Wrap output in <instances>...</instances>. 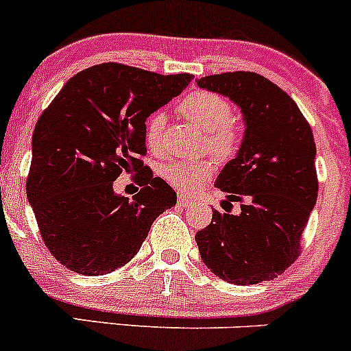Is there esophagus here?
Instances as JSON below:
<instances>
[{
    "mask_svg": "<svg viewBox=\"0 0 351 351\" xmlns=\"http://www.w3.org/2000/svg\"><path fill=\"white\" fill-rule=\"evenodd\" d=\"M193 205V199L186 198V196H179V206H184V208H188V206Z\"/></svg>",
    "mask_w": 351,
    "mask_h": 351,
    "instance_id": "obj_1",
    "label": "esophagus"
}]
</instances>
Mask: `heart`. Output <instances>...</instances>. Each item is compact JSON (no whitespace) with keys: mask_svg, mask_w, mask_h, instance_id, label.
Returning <instances> with one entry per match:
<instances>
[{"mask_svg":"<svg viewBox=\"0 0 351 351\" xmlns=\"http://www.w3.org/2000/svg\"><path fill=\"white\" fill-rule=\"evenodd\" d=\"M179 113L205 132L210 153L219 158H231L239 146L238 128L232 122V105L228 98L212 91H195L186 96L178 106ZM165 115L152 113L145 122V143L152 153L162 152ZM163 181L182 193L202 188L213 176V163L208 160L186 162L169 160L160 169Z\"/></svg>","mask_w":351,"mask_h":351,"instance_id":"heart-1","label":"heart"}]
</instances>
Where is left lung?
Instances as JSON below:
<instances>
[{
	"label": "left lung",
	"mask_w": 351,
	"mask_h": 351,
	"mask_svg": "<svg viewBox=\"0 0 351 351\" xmlns=\"http://www.w3.org/2000/svg\"><path fill=\"white\" fill-rule=\"evenodd\" d=\"M206 91L228 96L241 108L245 138L215 186L241 212L213 210L196 232L205 265L238 286L278 278L300 255V239L317 202L315 141L296 103L255 72L198 79ZM226 202V203H228Z\"/></svg>",
	"instance_id": "1"
}]
</instances>
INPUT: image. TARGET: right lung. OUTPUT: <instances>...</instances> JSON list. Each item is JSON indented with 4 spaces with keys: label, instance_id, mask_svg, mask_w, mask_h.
<instances>
[{
    "label": "right lung",
    "instance_id": "right-lung-1",
    "mask_svg": "<svg viewBox=\"0 0 351 351\" xmlns=\"http://www.w3.org/2000/svg\"><path fill=\"white\" fill-rule=\"evenodd\" d=\"M122 63L75 73L41 113L32 134L27 198L46 248L66 269L103 276L134 258L160 213L178 195L155 178L145 122L191 82ZM125 169L142 186L132 200L112 181Z\"/></svg>",
    "mask_w": 351,
    "mask_h": 351
}]
</instances>
